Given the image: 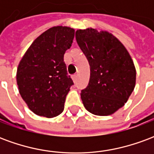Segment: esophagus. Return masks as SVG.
I'll return each mask as SVG.
<instances>
[{"label":"esophagus","mask_w":154,"mask_h":154,"mask_svg":"<svg viewBox=\"0 0 154 154\" xmlns=\"http://www.w3.org/2000/svg\"><path fill=\"white\" fill-rule=\"evenodd\" d=\"M72 78H73V80H74V81H77V74H75V75H73V77H72Z\"/></svg>","instance_id":"34e87169"}]
</instances>
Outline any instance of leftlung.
Masks as SVG:
<instances>
[{"instance_id": "8db88e82", "label": "left lung", "mask_w": 154, "mask_h": 154, "mask_svg": "<svg viewBox=\"0 0 154 154\" xmlns=\"http://www.w3.org/2000/svg\"><path fill=\"white\" fill-rule=\"evenodd\" d=\"M76 39L90 65L89 83L81 93L84 107L96 116L112 115L125 106L135 87L132 58L108 31L77 29Z\"/></svg>"}]
</instances>
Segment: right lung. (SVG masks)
I'll use <instances>...</instances> for the list:
<instances>
[{"instance_id": "add662e5", "label": "right lung", "mask_w": 154, "mask_h": 154, "mask_svg": "<svg viewBox=\"0 0 154 154\" xmlns=\"http://www.w3.org/2000/svg\"><path fill=\"white\" fill-rule=\"evenodd\" d=\"M74 34V29L67 26L48 29L35 38L19 63V92L37 116L53 118L63 111L67 94L73 85L63 57Z\"/></svg>"}]
</instances>
